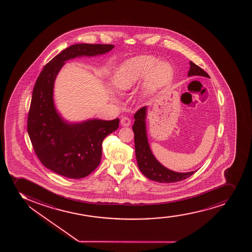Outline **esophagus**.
Masks as SVG:
<instances>
[{
  "label": "esophagus",
  "mask_w": 252,
  "mask_h": 252,
  "mask_svg": "<svg viewBox=\"0 0 252 252\" xmlns=\"http://www.w3.org/2000/svg\"><path fill=\"white\" fill-rule=\"evenodd\" d=\"M120 123H121L122 126H124V127H127V126H129V125H131V120L128 119L127 117H123Z\"/></svg>",
  "instance_id": "34e87169"
}]
</instances>
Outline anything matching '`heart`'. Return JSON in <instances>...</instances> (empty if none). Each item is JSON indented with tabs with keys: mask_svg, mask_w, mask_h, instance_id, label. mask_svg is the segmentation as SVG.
<instances>
[{
	"mask_svg": "<svg viewBox=\"0 0 252 252\" xmlns=\"http://www.w3.org/2000/svg\"><path fill=\"white\" fill-rule=\"evenodd\" d=\"M151 55H140L130 59L119 66L113 75L117 89L127 91L145 77L144 89L146 95L164 87L172 75L171 64L159 61Z\"/></svg>",
	"mask_w": 252,
	"mask_h": 252,
	"instance_id": "heart-1",
	"label": "heart"
}]
</instances>
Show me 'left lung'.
Here are the masks:
<instances>
[{
  "mask_svg": "<svg viewBox=\"0 0 252 252\" xmlns=\"http://www.w3.org/2000/svg\"><path fill=\"white\" fill-rule=\"evenodd\" d=\"M188 75H201L209 77L208 73L191 61H190V69L188 71ZM145 114L146 107H143L139 108L133 115L135 119L133 125L135 155L140 171L149 179L162 183H177L191 177L197 171L187 173L175 172L164 167L155 158L148 144L145 129Z\"/></svg>",
  "mask_w": 252,
  "mask_h": 252,
  "instance_id": "left-lung-1",
  "label": "left lung"
}]
</instances>
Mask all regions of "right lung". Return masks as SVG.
Masks as SVG:
<instances>
[{"mask_svg":"<svg viewBox=\"0 0 252 252\" xmlns=\"http://www.w3.org/2000/svg\"><path fill=\"white\" fill-rule=\"evenodd\" d=\"M113 47V44L71 45L44 65L35 83L28 116V133L41 163L63 177L83 178L98 166L102 141L118 129L119 119H93L75 125L63 121L53 101L55 77L69 59L102 55Z\"/></svg>","mask_w":252,"mask_h":252,"instance_id":"1","label":"right lung"}]
</instances>
